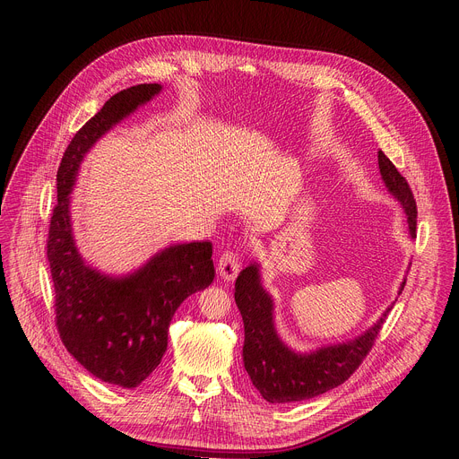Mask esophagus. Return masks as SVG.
<instances>
[{
	"label": "esophagus",
	"instance_id": "34e87169",
	"mask_svg": "<svg viewBox=\"0 0 459 459\" xmlns=\"http://www.w3.org/2000/svg\"><path fill=\"white\" fill-rule=\"evenodd\" d=\"M218 273L221 280H234L239 273V257L234 250H225L218 261Z\"/></svg>",
	"mask_w": 459,
	"mask_h": 459
}]
</instances>
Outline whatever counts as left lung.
<instances>
[{"mask_svg":"<svg viewBox=\"0 0 459 459\" xmlns=\"http://www.w3.org/2000/svg\"><path fill=\"white\" fill-rule=\"evenodd\" d=\"M381 178L392 195L402 202L411 236L416 238V200L407 179L398 172L381 151L377 152ZM405 287L402 283L400 294ZM234 299L243 317L245 343L243 363L252 385L269 403H292L316 398L347 381L370 352L381 325L390 308L356 340L321 347L310 354H296L280 338L274 329V305L261 287L259 267L247 265L234 287Z\"/></svg>","mask_w":459,"mask_h":459,"instance_id":"8db88e82","label":"left lung"}]
</instances>
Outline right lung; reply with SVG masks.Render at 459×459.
<instances>
[{"mask_svg": "<svg viewBox=\"0 0 459 459\" xmlns=\"http://www.w3.org/2000/svg\"><path fill=\"white\" fill-rule=\"evenodd\" d=\"M160 91L158 83L125 89L78 130L57 169V205L47 239L63 345L92 376L123 388L142 385L154 372L167 351L174 312L214 280L211 241L170 245L121 278L85 265L74 245L69 194L83 156L107 130Z\"/></svg>", "mask_w": 459, "mask_h": 459, "instance_id": "add662e5", "label": "right lung"}]
</instances>
